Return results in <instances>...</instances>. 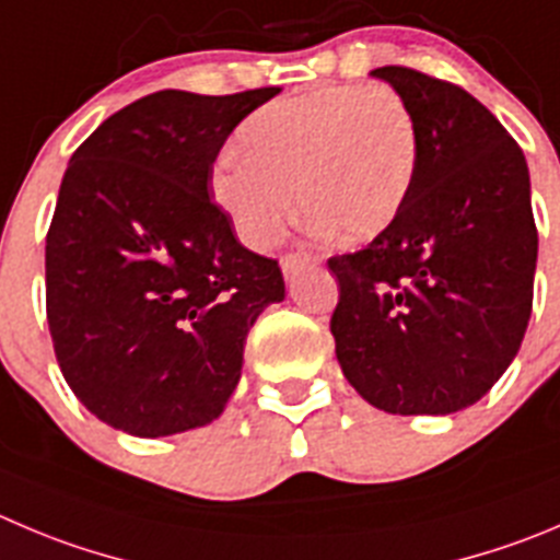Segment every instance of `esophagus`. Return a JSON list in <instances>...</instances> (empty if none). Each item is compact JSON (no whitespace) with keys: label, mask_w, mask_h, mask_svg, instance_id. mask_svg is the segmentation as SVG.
<instances>
[{"label":"esophagus","mask_w":560,"mask_h":560,"mask_svg":"<svg viewBox=\"0 0 560 560\" xmlns=\"http://www.w3.org/2000/svg\"><path fill=\"white\" fill-rule=\"evenodd\" d=\"M280 266H283V275L291 280V277L300 275L302 269L313 266V258H311V255H305V253H289V255H283Z\"/></svg>","instance_id":"1"}]
</instances>
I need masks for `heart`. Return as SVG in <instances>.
<instances>
[{
    "mask_svg": "<svg viewBox=\"0 0 560 560\" xmlns=\"http://www.w3.org/2000/svg\"><path fill=\"white\" fill-rule=\"evenodd\" d=\"M242 151L214 167L217 203L244 244L266 249L296 206L318 231L365 242L396 222L418 175V124L390 84H324L255 109Z\"/></svg>",
    "mask_w": 560,
    "mask_h": 560,
    "instance_id": "b5f03b06",
    "label": "heart"
}]
</instances>
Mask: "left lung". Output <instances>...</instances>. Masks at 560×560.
<instances>
[{
    "mask_svg": "<svg viewBox=\"0 0 560 560\" xmlns=\"http://www.w3.org/2000/svg\"><path fill=\"white\" fill-rule=\"evenodd\" d=\"M420 156L407 206L369 247L332 255L329 329L343 376L376 409L451 415L503 376L528 329L539 233L523 148L459 84L404 66Z\"/></svg>",
    "mask_w": 560,
    "mask_h": 560,
    "instance_id": "left-lung-1",
    "label": "left lung"
}]
</instances>
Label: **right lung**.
Returning a JSON list of instances; mask_svg holds the SVG:
<instances>
[{
    "label": "right lung",
    "instance_id": "add662e5",
    "mask_svg": "<svg viewBox=\"0 0 560 560\" xmlns=\"http://www.w3.org/2000/svg\"><path fill=\"white\" fill-rule=\"evenodd\" d=\"M280 88L159 90L77 148L46 233V318L73 396L135 436L220 418L255 318L285 300L211 200L228 135Z\"/></svg>",
    "mask_w": 560,
    "mask_h": 560
}]
</instances>
